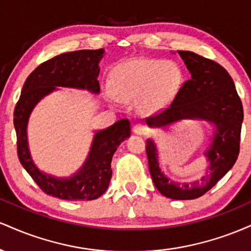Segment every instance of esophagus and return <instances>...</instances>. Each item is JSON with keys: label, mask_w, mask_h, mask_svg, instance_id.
<instances>
[{"label": "esophagus", "mask_w": 251, "mask_h": 251, "mask_svg": "<svg viewBox=\"0 0 251 251\" xmlns=\"http://www.w3.org/2000/svg\"><path fill=\"white\" fill-rule=\"evenodd\" d=\"M133 132L135 134L139 135H145L149 133V127L144 124H137V125L133 126Z\"/></svg>", "instance_id": "esophagus-1"}]
</instances>
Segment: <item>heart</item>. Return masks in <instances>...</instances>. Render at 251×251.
<instances>
[{"instance_id":"heart-1","label":"heart","mask_w":251,"mask_h":251,"mask_svg":"<svg viewBox=\"0 0 251 251\" xmlns=\"http://www.w3.org/2000/svg\"><path fill=\"white\" fill-rule=\"evenodd\" d=\"M183 82L181 70L174 62L134 59L112 72L111 87L120 100H138L145 114L163 111L175 99Z\"/></svg>"}]
</instances>
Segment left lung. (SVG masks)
Segmentation results:
<instances>
[{
  "label": "left lung",
  "mask_w": 251,
  "mask_h": 251,
  "mask_svg": "<svg viewBox=\"0 0 251 251\" xmlns=\"http://www.w3.org/2000/svg\"><path fill=\"white\" fill-rule=\"evenodd\" d=\"M191 79L185 81L165 111L146 118L150 127L166 128L185 119L208 122L214 126L211 144L204 155L208 171L190 183L170 180L158 163L157 146L146 140L149 169L154 186L171 200H195L208 192L234 166L240 153L243 106L229 73L212 60L194 51L178 50Z\"/></svg>",
  "instance_id": "8db88e82"
}]
</instances>
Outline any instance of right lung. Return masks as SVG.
Returning <instances> with one entry per match:
<instances>
[{"label": "right lung", "instance_id": "right-lung-1", "mask_svg": "<svg viewBox=\"0 0 251 251\" xmlns=\"http://www.w3.org/2000/svg\"><path fill=\"white\" fill-rule=\"evenodd\" d=\"M103 53L102 48L70 51L41 63L25 80L14 111L20 162L43 192L60 200H97L107 190L112 177V157L118 146L131 135V124L128 119H120L109 127L97 131L87 158L79 171L71 177L59 178L40 171L34 164L28 145V120L36 103L56 91V87L99 93V62Z\"/></svg>", "mask_w": 251, "mask_h": 251}]
</instances>
